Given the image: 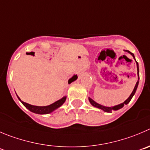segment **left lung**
<instances>
[{"instance_id": "obj_1", "label": "left lung", "mask_w": 150, "mask_h": 150, "mask_svg": "<svg viewBox=\"0 0 150 150\" xmlns=\"http://www.w3.org/2000/svg\"><path fill=\"white\" fill-rule=\"evenodd\" d=\"M126 51H127L128 53H129V54H130L132 55V57H133L134 59H135V57H134V54H132V53H131L129 51H127V50H126ZM135 62H136V61H135ZM136 64H137V71H138V79H139V68H138V62H136ZM138 81L136 82V84H135V88H134L133 91H132V93L130 94V96H129V98H128V99H127L125 102H124L123 103L120 104V105H116V106L112 107V108H110V107H105V106H103V105H99V104H98V103H96V102H94V101L92 99H91V98H89V101H90V102H91V104L93 105V106L96 107V108H99V109L102 110H104L105 112H111L112 110H119V109H121V108H123L124 105H127V104L129 103V102H130V100L132 99V96H133L134 94H135V91H136L137 88H138Z\"/></svg>"}]
</instances>
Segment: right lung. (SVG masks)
I'll return each instance as SVG.
<instances>
[{"mask_svg": "<svg viewBox=\"0 0 150 150\" xmlns=\"http://www.w3.org/2000/svg\"><path fill=\"white\" fill-rule=\"evenodd\" d=\"M76 79H77V75H74L72 78H71V79L68 80V83L69 84L71 83L72 82L76 80ZM18 99H19V100L21 101V102H22L23 105L27 109H28L30 111H31V112H35V113H38V114H48V113H50V112H51L52 111H54V110L57 109L58 108H59V107H60L61 105L65 102L66 96H64L63 98H62V99H59V100L57 101V102H55L54 103L51 104V105H48V106H43V107L35 106V105H29V104L23 102L19 97H18Z\"/></svg>", "mask_w": 150, "mask_h": 150, "instance_id": "1", "label": "right lung"}]
</instances>
